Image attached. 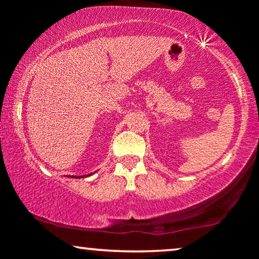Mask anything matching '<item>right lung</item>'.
<instances>
[{"label": "right lung", "instance_id": "1", "mask_svg": "<svg viewBox=\"0 0 259 259\" xmlns=\"http://www.w3.org/2000/svg\"><path fill=\"white\" fill-rule=\"evenodd\" d=\"M92 174V173H91ZM91 174H88V175H81V177H70V178H76V179H80V178H86V177H89V175H91Z\"/></svg>", "mask_w": 259, "mask_h": 259}]
</instances>
